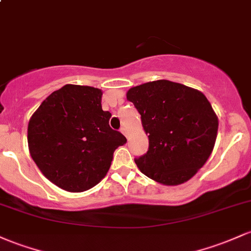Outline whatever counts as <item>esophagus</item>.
<instances>
[{
    "label": "esophagus",
    "mask_w": 251,
    "mask_h": 251,
    "mask_svg": "<svg viewBox=\"0 0 251 251\" xmlns=\"http://www.w3.org/2000/svg\"><path fill=\"white\" fill-rule=\"evenodd\" d=\"M120 131H121V133L125 134V136L127 137V132H126V128H125V127H121V128H120Z\"/></svg>",
    "instance_id": "esophagus-1"
}]
</instances>
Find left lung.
<instances>
[{
    "label": "left lung",
    "instance_id": "left-lung-1",
    "mask_svg": "<svg viewBox=\"0 0 251 251\" xmlns=\"http://www.w3.org/2000/svg\"><path fill=\"white\" fill-rule=\"evenodd\" d=\"M127 100L139 112L149 137L147 153L134 158L148 177L176 186L197 174L210 157L218 118L201 92L158 79L131 88Z\"/></svg>",
    "mask_w": 251,
    "mask_h": 251
}]
</instances>
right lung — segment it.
I'll use <instances>...</instances> for the list:
<instances>
[{
	"mask_svg": "<svg viewBox=\"0 0 251 251\" xmlns=\"http://www.w3.org/2000/svg\"><path fill=\"white\" fill-rule=\"evenodd\" d=\"M102 92L65 84L49 95L28 123L29 153L52 183L84 192L106 176L115 149L127 140L112 130V114L102 111Z\"/></svg>",
	"mask_w": 251,
	"mask_h": 251,
	"instance_id": "right-lung-1",
	"label": "right lung"
}]
</instances>
